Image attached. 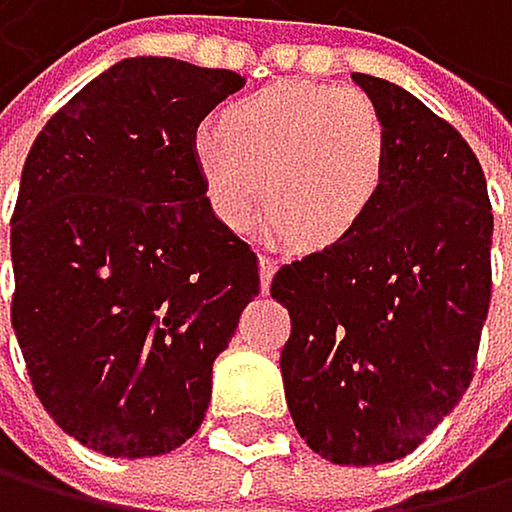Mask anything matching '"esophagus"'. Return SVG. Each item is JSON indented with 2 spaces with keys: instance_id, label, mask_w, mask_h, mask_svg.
<instances>
[{
  "instance_id": "esophagus-1",
  "label": "esophagus",
  "mask_w": 512,
  "mask_h": 512,
  "mask_svg": "<svg viewBox=\"0 0 512 512\" xmlns=\"http://www.w3.org/2000/svg\"><path fill=\"white\" fill-rule=\"evenodd\" d=\"M273 270H277V264H273V258H267V254H261V289H267V286H270Z\"/></svg>"
}]
</instances>
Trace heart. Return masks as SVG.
Segmentation results:
<instances>
[{
  "label": "heart",
  "instance_id": "b5f03b06",
  "mask_svg": "<svg viewBox=\"0 0 512 512\" xmlns=\"http://www.w3.org/2000/svg\"><path fill=\"white\" fill-rule=\"evenodd\" d=\"M198 166L217 217L235 229L264 204L305 248L355 235L381 201L387 135L359 90L280 81L235 100L198 135Z\"/></svg>",
  "mask_w": 512,
  "mask_h": 512
}]
</instances>
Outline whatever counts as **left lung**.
I'll return each instance as SVG.
<instances>
[{
    "mask_svg": "<svg viewBox=\"0 0 512 512\" xmlns=\"http://www.w3.org/2000/svg\"><path fill=\"white\" fill-rule=\"evenodd\" d=\"M387 135V182L349 239L277 270L280 355L302 441L340 466L412 453L469 390L491 305L494 213L463 135L400 84L355 71Z\"/></svg>",
    "mask_w": 512,
    "mask_h": 512,
    "instance_id": "obj_1",
    "label": "left lung"
}]
</instances>
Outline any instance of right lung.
<instances>
[{
	"label": "right lung",
	"instance_id": "obj_1",
	"mask_svg": "<svg viewBox=\"0 0 512 512\" xmlns=\"http://www.w3.org/2000/svg\"><path fill=\"white\" fill-rule=\"evenodd\" d=\"M242 84L226 68L122 59L24 160L12 327L43 409L103 456H160L201 428L213 362L261 292L194 150L204 116Z\"/></svg>",
	"mask_w": 512,
	"mask_h": 512
}]
</instances>
